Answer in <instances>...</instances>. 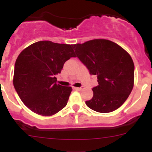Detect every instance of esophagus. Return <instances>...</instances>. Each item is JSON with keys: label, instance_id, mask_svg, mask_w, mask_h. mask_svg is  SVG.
I'll return each mask as SVG.
<instances>
[{"label": "esophagus", "instance_id": "34e87169", "mask_svg": "<svg viewBox=\"0 0 152 152\" xmlns=\"http://www.w3.org/2000/svg\"><path fill=\"white\" fill-rule=\"evenodd\" d=\"M75 89L78 90V91H81L83 89V87H75Z\"/></svg>", "mask_w": 152, "mask_h": 152}]
</instances>
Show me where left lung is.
<instances>
[{
  "label": "left lung",
  "instance_id": "8db88e82",
  "mask_svg": "<svg viewBox=\"0 0 152 152\" xmlns=\"http://www.w3.org/2000/svg\"><path fill=\"white\" fill-rule=\"evenodd\" d=\"M73 48L90 74L98 78L87 106L99 113L118 109L134 87V65L129 53L116 43L101 38L76 43Z\"/></svg>",
  "mask_w": 152,
  "mask_h": 152
}]
</instances>
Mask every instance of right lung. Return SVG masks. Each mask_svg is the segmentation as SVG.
Listing matches in <instances>:
<instances>
[{
  "label": "right lung",
  "mask_w": 152,
  "mask_h": 152,
  "mask_svg": "<svg viewBox=\"0 0 152 152\" xmlns=\"http://www.w3.org/2000/svg\"><path fill=\"white\" fill-rule=\"evenodd\" d=\"M73 45L38 41L26 47L15 61L13 86L31 111L41 116L56 114L67 104L72 88L56 83L64 63L76 57Z\"/></svg>",
  "instance_id": "right-lung-1"
}]
</instances>
